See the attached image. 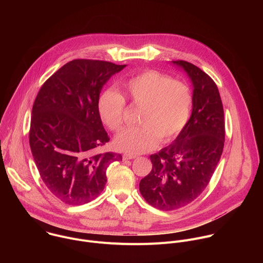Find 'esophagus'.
<instances>
[{
	"label": "esophagus",
	"mask_w": 263,
	"mask_h": 263,
	"mask_svg": "<svg viewBox=\"0 0 263 263\" xmlns=\"http://www.w3.org/2000/svg\"><path fill=\"white\" fill-rule=\"evenodd\" d=\"M137 156L136 155H133V154H128V153H126V154H124V156H123V159L126 161V160H131V159H134V158H136Z\"/></svg>",
	"instance_id": "obj_1"
}]
</instances>
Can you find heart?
Returning <instances> with one entry per match:
<instances>
[{"mask_svg":"<svg viewBox=\"0 0 263 263\" xmlns=\"http://www.w3.org/2000/svg\"><path fill=\"white\" fill-rule=\"evenodd\" d=\"M124 95L135 106H141L135 127L123 130L116 138L119 149L131 154L154 149L159 139L167 142L178 136L189 122L193 107L191 88L181 81L156 70H145L123 82ZM125 98L108 88L98 98V112L111 130L120 131L124 124Z\"/></svg>","mask_w":263,"mask_h":263,"instance_id":"1","label":"heart"}]
</instances>
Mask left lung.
Segmentation results:
<instances>
[{"instance_id":"1","label":"left lung","mask_w":263,"mask_h":263,"mask_svg":"<svg viewBox=\"0 0 263 263\" xmlns=\"http://www.w3.org/2000/svg\"><path fill=\"white\" fill-rule=\"evenodd\" d=\"M173 63L181 66L193 82L192 117L173 143L149 156L152 171L139 183L144 200L165 211L184 207L203 193L224 143L223 108L215 82L193 63Z\"/></svg>"}]
</instances>
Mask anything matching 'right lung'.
I'll use <instances>...</instances> for the list:
<instances>
[{
    "label": "right lung",
    "mask_w": 263,
    "mask_h": 263,
    "mask_svg": "<svg viewBox=\"0 0 263 263\" xmlns=\"http://www.w3.org/2000/svg\"><path fill=\"white\" fill-rule=\"evenodd\" d=\"M126 64L74 59L43 84L32 108L31 152L48 190L67 205H83L104 190L110 163L122 155L101 153L109 141L98 98L109 78Z\"/></svg>",
    "instance_id": "obj_1"
}]
</instances>
